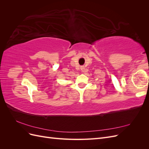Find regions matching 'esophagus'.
Segmentation results:
<instances>
[{"instance_id":"esophagus-1","label":"esophagus","mask_w":149,"mask_h":149,"mask_svg":"<svg viewBox=\"0 0 149 149\" xmlns=\"http://www.w3.org/2000/svg\"><path fill=\"white\" fill-rule=\"evenodd\" d=\"M81 70L82 72H84L85 71V68H84V66H81Z\"/></svg>"}]
</instances>
